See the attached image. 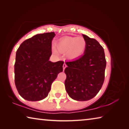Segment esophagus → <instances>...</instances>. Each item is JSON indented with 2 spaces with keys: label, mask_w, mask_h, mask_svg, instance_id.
Masks as SVG:
<instances>
[{
  "label": "esophagus",
  "mask_w": 129,
  "mask_h": 129,
  "mask_svg": "<svg viewBox=\"0 0 129 129\" xmlns=\"http://www.w3.org/2000/svg\"><path fill=\"white\" fill-rule=\"evenodd\" d=\"M62 67H63V69L65 70V68L67 67V64H65V63H64V64H63V65H62Z\"/></svg>",
  "instance_id": "esophagus-1"
}]
</instances>
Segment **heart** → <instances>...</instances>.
<instances>
[{"mask_svg":"<svg viewBox=\"0 0 129 129\" xmlns=\"http://www.w3.org/2000/svg\"><path fill=\"white\" fill-rule=\"evenodd\" d=\"M86 46V41L84 38L74 36L61 38L56 43L57 50L60 53H67L70 59H75L82 55Z\"/></svg>","mask_w":129,"mask_h":129,"instance_id":"1","label":"heart"}]
</instances>
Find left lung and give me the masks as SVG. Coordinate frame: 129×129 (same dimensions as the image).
I'll return each instance as SVG.
<instances>
[{
    "label": "left lung",
    "mask_w": 129,
    "mask_h": 129,
    "mask_svg": "<svg viewBox=\"0 0 129 129\" xmlns=\"http://www.w3.org/2000/svg\"><path fill=\"white\" fill-rule=\"evenodd\" d=\"M86 46L84 54L77 59L67 61L65 86L72 99L88 101L97 94L105 80L106 61L103 47L94 39L82 35Z\"/></svg>",
    "instance_id": "1"
}]
</instances>
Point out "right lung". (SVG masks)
<instances>
[{"instance_id": "add662e5", "label": "right lung", "mask_w": 129, "mask_h": 129, "mask_svg": "<svg viewBox=\"0 0 129 129\" xmlns=\"http://www.w3.org/2000/svg\"><path fill=\"white\" fill-rule=\"evenodd\" d=\"M54 32L38 34L21 44L16 53L15 84L19 94L27 101L46 98L52 83L63 71L64 61H49Z\"/></svg>"}]
</instances>
